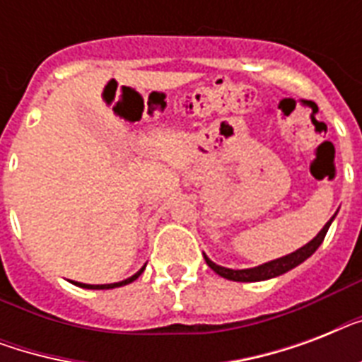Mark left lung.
Wrapping results in <instances>:
<instances>
[{
	"mask_svg": "<svg viewBox=\"0 0 362 362\" xmlns=\"http://www.w3.org/2000/svg\"><path fill=\"white\" fill-rule=\"evenodd\" d=\"M337 216V214H334ZM334 216H332L331 220L327 221L323 229H321L317 235H315L308 244H304L303 247H298L295 250L293 253H287L284 257H278V259H272L269 263H263L259 264V267H252V269H227V267H221V264H216L212 259H209L204 255V261L209 264L210 269L214 270L216 274H220L221 278H227V280H233V281H261V280H270V278H276V276H281L286 274L287 270L295 269L298 267L300 263H304L306 259L312 255V253L321 246V242L325 238L327 231H329V227H331L332 220H334Z\"/></svg>",
	"mask_w": 362,
	"mask_h": 362,
	"instance_id": "left-lung-1",
	"label": "left lung"
}]
</instances>
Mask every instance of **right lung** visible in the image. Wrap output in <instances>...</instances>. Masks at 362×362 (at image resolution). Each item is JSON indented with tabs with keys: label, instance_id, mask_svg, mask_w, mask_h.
Instances as JSON below:
<instances>
[{
	"label": "right lung",
	"instance_id": "right-lung-1",
	"mask_svg": "<svg viewBox=\"0 0 362 362\" xmlns=\"http://www.w3.org/2000/svg\"><path fill=\"white\" fill-rule=\"evenodd\" d=\"M144 269H146V264H144V267H142L139 272H135L133 276H129V278H125V280H122V281H115V284H101V286H90V284H81V281H73V284L78 287H84V289H115V287L127 286V284H131V281H135L136 278H139V276L144 272Z\"/></svg>",
	"mask_w": 362,
	"mask_h": 362
}]
</instances>
